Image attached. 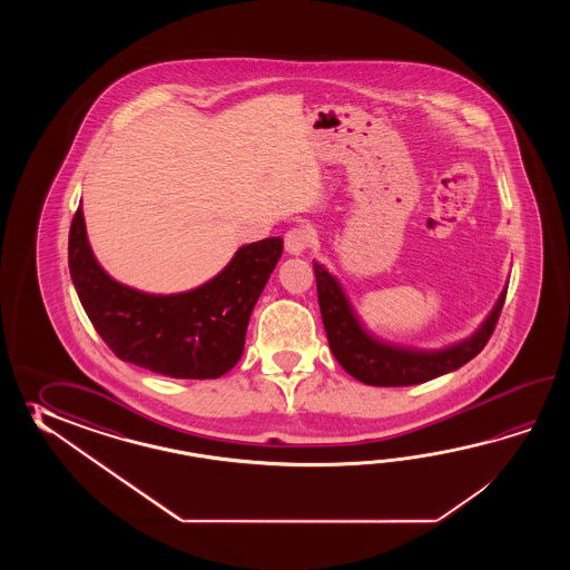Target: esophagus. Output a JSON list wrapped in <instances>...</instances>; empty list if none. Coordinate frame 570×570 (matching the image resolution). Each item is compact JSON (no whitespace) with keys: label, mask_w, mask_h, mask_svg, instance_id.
<instances>
[{"label":"esophagus","mask_w":570,"mask_h":570,"mask_svg":"<svg viewBox=\"0 0 570 570\" xmlns=\"http://www.w3.org/2000/svg\"><path fill=\"white\" fill-rule=\"evenodd\" d=\"M309 246V232L305 228H291L285 234V250L293 256L303 255V250Z\"/></svg>","instance_id":"34e87169"}]
</instances>
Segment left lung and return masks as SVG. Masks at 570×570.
Segmentation results:
<instances>
[{
	"instance_id": "left-lung-1",
	"label": "left lung",
	"mask_w": 570,
	"mask_h": 570,
	"mask_svg": "<svg viewBox=\"0 0 570 570\" xmlns=\"http://www.w3.org/2000/svg\"><path fill=\"white\" fill-rule=\"evenodd\" d=\"M314 273L317 302L322 322L326 327L330 351L348 375L373 387L420 385L461 368L462 364L469 363L483 351L484 344L495 330L497 320L508 295L505 285L493 309L469 338L438 351H420L376 338L373 332L364 327L361 317L354 312L340 281L317 261L314 263Z\"/></svg>"
}]
</instances>
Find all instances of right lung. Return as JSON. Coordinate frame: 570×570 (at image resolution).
I'll list each match as a JSON object with an SVG mask.
<instances>
[{"mask_svg":"<svg viewBox=\"0 0 570 570\" xmlns=\"http://www.w3.org/2000/svg\"><path fill=\"white\" fill-rule=\"evenodd\" d=\"M283 238L244 244L214 279L157 295L111 279L87 240L83 209L69 232V268L87 317L124 363L173 379H218L240 361L248 320Z\"/></svg>","mask_w":570,"mask_h":570,"instance_id":"right-lung-1","label":"right lung"}]
</instances>
